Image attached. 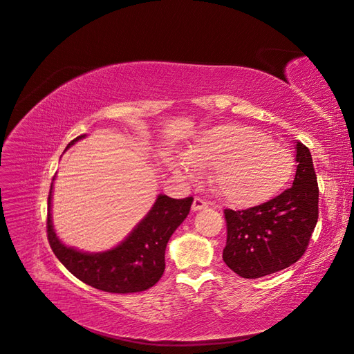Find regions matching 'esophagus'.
Listing matches in <instances>:
<instances>
[{
	"label": "esophagus",
	"instance_id": "1",
	"mask_svg": "<svg viewBox=\"0 0 354 354\" xmlns=\"http://www.w3.org/2000/svg\"><path fill=\"white\" fill-rule=\"evenodd\" d=\"M203 209H207V203H206L205 200H201L200 197H196L194 201H193L192 210H193V212H198V210H203Z\"/></svg>",
	"mask_w": 354,
	"mask_h": 354
}]
</instances>
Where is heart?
<instances>
[{"mask_svg": "<svg viewBox=\"0 0 354 354\" xmlns=\"http://www.w3.org/2000/svg\"><path fill=\"white\" fill-rule=\"evenodd\" d=\"M168 164L187 180H197L200 170H214L216 193L239 207L257 206L275 197L288 186L295 170L288 148L254 127L236 122L200 131L186 158Z\"/></svg>", "mask_w": 354, "mask_h": 354, "instance_id": "heart-1", "label": "heart"}]
</instances>
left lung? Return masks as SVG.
<instances>
[{
    "instance_id": "obj_1",
    "label": "left lung",
    "mask_w": 354,
    "mask_h": 354,
    "mask_svg": "<svg viewBox=\"0 0 354 354\" xmlns=\"http://www.w3.org/2000/svg\"><path fill=\"white\" fill-rule=\"evenodd\" d=\"M292 187L263 205L225 210L223 261L242 278H261L295 263L304 254L318 218V186L310 149L295 140Z\"/></svg>"
}]
</instances>
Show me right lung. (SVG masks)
Listing matches in <instances>:
<instances>
[{
	"instance_id": "add662e5",
	"label": "right lung",
	"mask_w": 354,
	"mask_h": 354,
	"mask_svg": "<svg viewBox=\"0 0 354 354\" xmlns=\"http://www.w3.org/2000/svg\"><path fill=\"white\" fill-rule=\"evenodd\" d=\"M83 138H86V133L69 142L66 149ZM55 180L56 177L47 203V238L67 271L96 290L113 294L141 292L156 285L165 269L167 243L187 217L193 197L171 198L158 194L153 207L122 242L102 252H86L63 243L55 230L52 216Z\"/></svg>"
}]
</instances>
